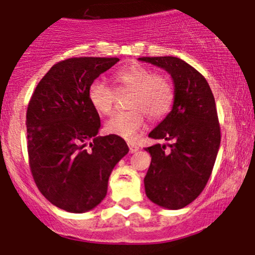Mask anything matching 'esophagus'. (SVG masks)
<instances>
[{"mask_svg":"<svg viewBox=\"0 0 255 255\" xmlns=\"http://www.w3.org/2000/svg\"><path fill=\"white\" fill-rule=\"evenodd\" d=\"M128 146H129V153L130 154L135 153V151H138V149H139L137 145H135V144H133V143L128 144Z\"/></svg>","mask_w":255,"mask_h":255,"instance_id":"1","label":"esophagus"}]
</instances>
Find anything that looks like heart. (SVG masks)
I'll use <instances>...</instances> for the list:
<instances>
[{"mask_svg":"<svg viewBox=\"0 0 255 255\" xmlns=\"http://www.w3.org/2000/svg\"><path fill=\"white\" fill-rule=\"evenodd\" d=\"M117 91L130 90L127 107L117 112L105 123V130L127 140H134L145 125V116L151 121L163 118L171 109L174 90L168 79L154 74L140 65L121 69L113 75ZM90 105L100 115L107 116L113 111L116 92L102 80H94L87 90Z\"/></svg>","mask_w":255,"mask_h":255,"instance_id":"heart-1","label":"heart"}]
</instances>
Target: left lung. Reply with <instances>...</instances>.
<instances>
[{
    "label": "left lung",
    "mask_w": 255,
    "mask_h": 255,
    "mask_svg": "<svg viewBox=\"0 0 255 255\" xmlns=\"http://www.w3.org/2000/svg\"><path fill=\"white\" fill-rule=\"evenodd\" d=\"M170 74L174 82L171 111L149 133L171 140L145 148L151 161L144 177L145 194L158 206L179 210L191 204L206 186L221 143L215 97L206 79L175 56H144Z\"/></svg>",
    "instance_id": "obj_1"
}]
</instances>
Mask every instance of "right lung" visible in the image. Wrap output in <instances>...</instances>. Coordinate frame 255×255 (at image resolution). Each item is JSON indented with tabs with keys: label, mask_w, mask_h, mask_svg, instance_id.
Returning a JSON list of instances; mask_svg holds the SVG:
<instances>
[{
	"label": "right lung",
	"mask_w": 255,
	"mask_h": 255,
	"mask_svg": "<svg viewBox=\"0 0 255 255\" xmlns=\"http://www.w3.org/2000/svg\"><path fill=\"white\" fill-rule=\"evenodd\" d=\"M118 58H70L39 81L27 110L28 156L39 191L68 212L92 210L106 197L109 177L128 153L115 134L97 135L101 122L87 90Z\"/></svg>",
	"instance_id": "right-lung-1"
}]
</instances>
